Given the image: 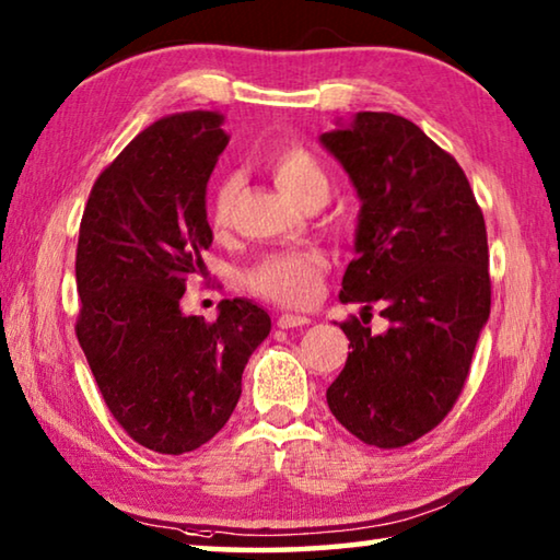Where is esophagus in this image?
Instances as JSON below:
<instances>
[{
  "instance_id": "esophagus-1",
  "label": "esophagus",
  "mask_w": 560,
  "mask_h": 560,
  "mask_svg": "<svg viewBox=\"0 0 560 560\" xmlns=\"http://www.w3.org/2000/svg\"><path fill=\"white\" fill-rule=\"evenodd\" d=\"M311 318L308 316H299V314H281L277 326L279 328H299V326H308Z\"/></svg>"
}]
</instances>
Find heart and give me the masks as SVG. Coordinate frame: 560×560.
Here are the masks:
<instances>
[{
  "label": "heart",
  "instance_id": "obj_1",
  "mask_svg": "<svg viewBox=\"0 0 560 560\" xmlns=\"http://www.w3.org/2000/svg\"><path fill=\"white\" fill-rule=\"evenodd\" d=\"M273 183L301 207L324 205L330 192V177L324 163L301 145H281L271 150L264 160ZM234 175H224L212 195V224L214 230H224L230 224V212L236 197ZM326 257L318 249H293L269 254L246 271V287L264 299L279 301L283 306H308L320 296L324 289Z\"/></svg>",
  "mask_w": 560,
  "mask_h": 560
}]
</instances>
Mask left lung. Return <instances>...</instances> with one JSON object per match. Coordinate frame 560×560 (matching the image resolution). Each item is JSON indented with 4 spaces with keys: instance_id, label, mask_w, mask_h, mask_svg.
Listing matches in <instances>:
<instances>
[{
    "instance_id": "obj_1",
    "label": "left lung",
    "mask_w": 560,
    "mask_h": 560,
    "mask_svg": "<svg viewBox=\"0 0 560 560\" xmlns=\"http://www.w3.org/2000/svg\"><path fill=\"white\" fill-rule=\"evenodd\" d=\"M318 140L360 200L338 299L363 303V320L340 324L353 350L326 400L360 442L405 447L457 402L487 326L485 214L457 160L412 120L363 110ZM373 302L388 320L383 335L364 324Z\"/></svg>"
}]
</instances>
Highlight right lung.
Here are the masks:
<instances>
[{"instance_id": "add662e5", "label": "right lung", "mask_w": 560, "mask_h": 560, "mask_svg": "<svg viewBox=\"0 0 560 560\" xmlns=\"http://www.w3.org/2000/svg\"><path fill=\"white\" fill-rule=\"evenodd\" d=\"M226 143L220 113L155 120L103 170L81 220L75 336L120 428L160 454L224 428L271 330L249 299L220 301L214 324L183 311L187 279L207 269V183Z\"/></svg>"}]
</instances>
